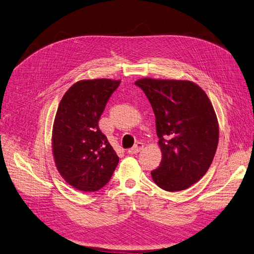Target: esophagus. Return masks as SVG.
Instances as JSON below:
<instances>
[{"mask_svg": "<svg viewBox=\"0 0 254 254\" xmlns=\"http://www.w3.org/2000/svg\"><path fill=\"white\" fill-rule=\"evenodd\" d=\"M143 147H144V144H143L142 142H136L134 146H132L131 148H129V149H128V154H131V155H133V154L139 153L140 150H142V148H143Z\"/></svg>", "mask_w": 254, "mask_h": 254, "instance_id": "obj_1", "label": "esophagus"}]
</instances>
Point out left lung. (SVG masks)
Segmentation results:
<instances>
[{
    "mask_svg": "<svg viewBox=\"0 0 254 254\" xmlns=\"http://www.w3.org/2000/svg\"><path fill=\"white\" fill-rule=\"evenodd\" d=\"M134 84L156 116L162 159L150 173L153 181L171 192L189 188L207 172L218 146V121L209 98L190 81L144 78Z\"/></svg>",
    "mask_w": 254,
    "mask_h": 254,
    "instance_id": "1",
    "label": "left lung"
}]
</instances>
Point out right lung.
<instances>
[{
  "mask_svg": "<svg viewBox=\"0 0 254 254\" xmlns=\"http://www.w3.org/2000/svg\"><path fill=\"white\" fill-rule=\"evenodd\" d=\"M120 80H82L62 98L52 131L54 161L64 180L78 190L97 191L108 184L119 157L98 127Z\"/></svg>",
  "mask_w": 254,
  "mask_h": 254,
  "instance_id": "1",
  "label": "right lung"
}]
</instances>
